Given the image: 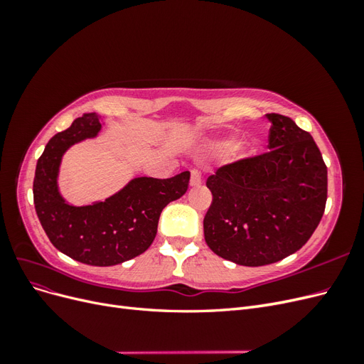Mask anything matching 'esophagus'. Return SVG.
Here are the masks:
<instances>
[{
    "label": "esophagus",
    "mask_w": 364,
    "mask_h": 364,
    "mask_svg": "<svg viewBox=\"0 0 364 364\" xmlns=\"http://www.w3.org/2000/svg\"><path fill=\"white\" fill-rule=\"evenodd\" d=\"M191 185L199 186L202 183V173L199 170H191Z\"/></svg>",
    "instance_id": "obj_1"
}]
</instances>
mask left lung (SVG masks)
Listing matches in <instances>:
<instances>
[{
  "instance_id": "left-lung-1",
  "label": "left lung",
  "mask_w": 364,
  "mask_h": 364,
  "mask_svg": "<svg viewBox=\"0 0 364 364\" xmlns=\"http://www.w3.org/2000/svg\"><path fill=\"white\" fill-rule=\"evenodd\" d=\"M267 119L270 150L226 164L206 181L213 203L205 241L240 266H266L299 250L326 205L328 170L313 136L285 115Z\"/></svg>"
}]
</instances>
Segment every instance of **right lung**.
I'll list each match as a JSON object with an SVG mask.
<instances>
[{"instance_id":"right-lung-1","label":"right lung","mask_w":364,"mask_h":364,"mask_svg":"<svg viewBox=\"0 0 364 364\" xmlns=\"http://www.w3.org/2000/svg\"><path fill=\"white\" fill-rule=\"evenodd\" d=\"M100 129V117L83 114L48 141L36 164L33 200L54 247L75 261L107 267L135 258L150 247L162 209L188 190L190 171L170 179L135 178L105 202L70 205L58 188L63 153L75 142L97 136Z\"/></svg>"}]
</instances>
